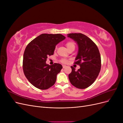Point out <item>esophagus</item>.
<instances>
[{"label": "esophagus", "mask_w": 123, "mask_h": 123, "mask_svg": "<svg viewBox=\"0 0 123 123\" xmlns=\"http://www.w3.org/2000/svg\"><path fill=\"white\" fill-rule=\"evenodd\" d=\"M66 65H62V67H63V68H65L66 67Z\"/></svg>", "instance_id": "obj_1"}]
</instances>
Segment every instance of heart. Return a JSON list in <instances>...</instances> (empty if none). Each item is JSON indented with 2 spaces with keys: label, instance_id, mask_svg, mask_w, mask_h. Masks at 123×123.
Returning a JSON list of instances; mask_svg holds the SVG:
<instances>
[{
  "label": "heart",
  "instance_id": "obj_1",
  "mask_svg": "<svg viewBox=\"0 0 123 123\" xmlns=\"http://www.w3.org/2000/svg\"><path fill=\"white\" fill-rule=\"evenodd\" d=\"M66 46L68 49L69 48H70L71 47L74 46V43L73 42H68L66 43ZM61 62L62 63H67V61L66 60V59H62Z\"/></svg>",
  "mask_w": 123,
  "mask_h": 123
}]
</instances>
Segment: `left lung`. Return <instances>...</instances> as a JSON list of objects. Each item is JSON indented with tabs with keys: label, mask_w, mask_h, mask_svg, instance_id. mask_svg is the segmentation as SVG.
I'll return each instance as SVG.
<instances>
[{
	"label": "left lung",
	"mask_w": 123,
	"mask_h": 123,
	"mask_svg": "<svg viewBox=\"0 0 123 123\" xmlns=\"http://www.w3.org/2000/svg\"><path fill=\"white\" fill-rule=\"evenodd\" d=\"M68 37L76 43L79 50L74 64L80 65L76 71L72 66L69 74L70 83L79 89H85L91 86L98 77L101 68V58L97 46L88 37L81 33H70Z\"/></svg>",
	"instance_id": "1"
}]
</instances>
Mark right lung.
<instances>
[{
  "instance_id": "obj_1",
  "label": "right lung",
  "mask_w": 123,
  "mask_h": 123,
  "mask_svg": "<svg viewBox=\"0 0 123 123\" xmlns=\"http://www.w3.org/2000/svg\"><path fill=\"white\" fill-rule=\"evenodd\" d=\"M66 38L61 34H42L30 43L24 52L23 70L25 77L32 85L41 90L52 86L62 65L46 64L48 56L54 54L55 47Z\"/></svg>"
}]
</instances>
